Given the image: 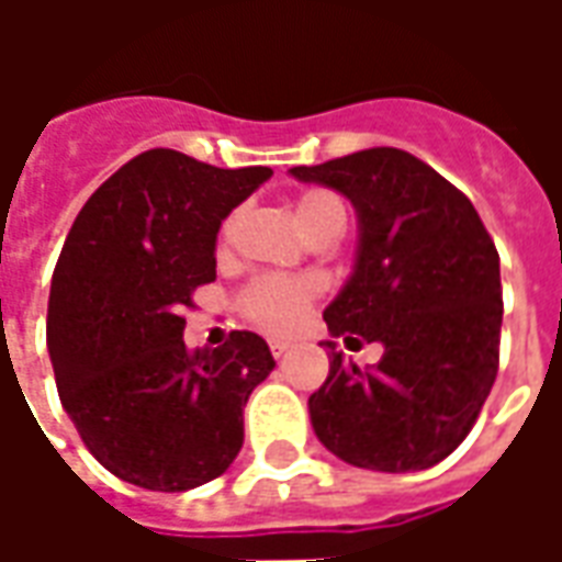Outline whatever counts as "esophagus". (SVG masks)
Returning a JSON list of instances; mask_svg holds the SVG:
<instances>
[{"label": "esophagus", "instance_id": "34e87169", "mask_svg": "<svg viewBox=\"0 0 562 562\" xmlns=\"http://www.w3.org/2000/svg\"><path fill=\"white\" fill-rule=\"evenodd\" d=\"M289 349H292V342L289 340H270V352H273V358H282Z\"/></svg>", "mask_w": 562, "mask_h": 562}]
</instances>
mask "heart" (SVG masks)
I'll return each instance as SVG.
<instances>
[{
    "label": "heart",
    "instance_id": "obj_1",
    "mask_svg": "<svg viewBox=\"0 0 562 562\" xmlns=\"http://www.w3.org/2000/svg\"><path fill=\"white\" fill-rule=\"evenodd\" d=\"M294 216L301 222L310 240L337 237L346 225V204L340 195L328 189H306L304 195L294 201ZM234 232V220L222 225L220 240L225 244ZM316 280H294V277H258L240 292V313L252 325L270 334H285L301 325L306 306L318 297Z\"/></svg>",
    "mask_w": 562,
    "mask_h": 562
}]
</instances>
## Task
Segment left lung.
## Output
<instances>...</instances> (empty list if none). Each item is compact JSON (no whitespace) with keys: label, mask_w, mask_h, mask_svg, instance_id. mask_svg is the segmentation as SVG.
I'll use <instances>...</instances> for the list:
<instances>
[{"label":"left lung","mask_w":562,"mask_h":562,"mask_svg":"<svg viewBox=\"0 0 562 562\" xmlns=\"http://www.w3.org/2000/svg\"><path fill=\"white\" fill-rule=\"evenodd\" d=\"M292 177L352 201L355 270L325 322L349 346L385 349L361 370L325 342L328 379L310 397L318 442L361 470H427L467 439L494 389L503 325L494 240L470 198L406 149H361L297 165Z\"/></svg>","instance_id":"8db88e82"}]
</instances>
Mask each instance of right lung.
I'll return each instance as SVG.
<instances>
[{
    "mask_svg": "<svg viewBox=\"0 0 562 562\" xmlns=\"http://www.w3.org/2000/svg\"><path fill=\"white\" fill-rule=\"evenodd\" d=\"M270 173L147 149L92 192L68 232L47 352L83 446L123 482L192 491L244 446V406L277 361L252 330L213 352L186 349L183 313L216 280L222 220Z\"/></svg>",
    "mask_w": 562,
    "mask_h": 562,
    "instance_id": "add662e5",
    "label": "right lung"
}]
</instances>
